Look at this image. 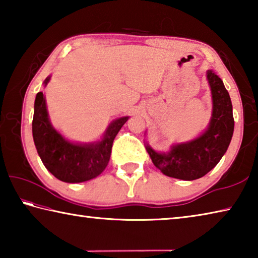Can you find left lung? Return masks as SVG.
<instances>
[{
  "label": "left lung",
  "mask_w": 258,
  "mask_h": 258,
  "mask_svg": "<svg viewBox=\"0 0 258 258\" xmlns=\"http://www.w3.org/2000/svg\"><path fill=\"white\" fill-rule=\"evenodd\" d=\"M212 90L213 117L206 132L194 141L174 146L168 154H158L149 146L152 163L165 175L192 181L212 171L228 150L234 130L232 103L223 82L214 71L207 72Z\"/></svg>",
  "instance_id": "1"
}]
</instances>
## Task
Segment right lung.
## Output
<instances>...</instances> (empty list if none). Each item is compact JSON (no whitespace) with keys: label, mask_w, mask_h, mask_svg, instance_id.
I'll return each instance as SVG.
<instances>
[{"label":"right lung","mask_w":258,"mask_h":258,"mask_svg":"<svg viewBox=\"0 0 258 258\" xmlns=\"http://www.w3.org/2000/svg\"><path fill=\"white\" fill-rule=\"evenodd\" d=\"M50 81L47 77L44 84ZM128 117L112 121L103 139L91 145L68 142L52 127L46 111L44 95L36 94L34 104L33 138L38 155L47 171L67 183H80L99 176L109 163L113 140Z\"/></svg>","instance_id":"add662e5"}]
</instances>
